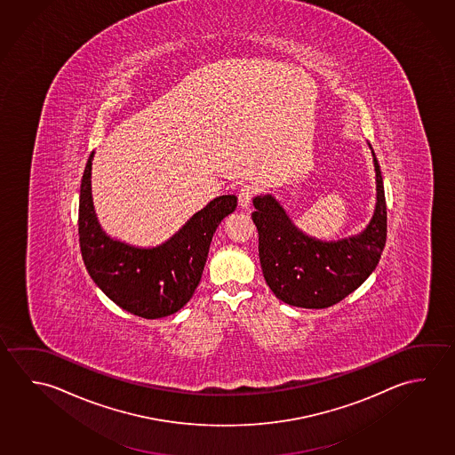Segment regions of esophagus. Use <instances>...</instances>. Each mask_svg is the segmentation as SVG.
<instances>
[{
	"instance_id": "esophagus-1",
	"label": "esophagus",
	"mask_w": 455,
	"mask_h": 455,
	"mask_svg": "<svg viewBox=\"0 0 455 455\" xmlns=\"http://www.w3.org/2000/svg\"><path fill=\"white\" fill-rule=\"evenodd\" d=\"M254 198V188L251 185L241 187L238 193V204L241 209H247L251 206V201Z\"/></svg>"
}]
</instances>
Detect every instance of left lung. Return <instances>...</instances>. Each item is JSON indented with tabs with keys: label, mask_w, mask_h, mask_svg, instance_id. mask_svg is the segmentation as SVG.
<instances>
[{
	"label": "left lung",
	"mask_w": 455,
	"mask_h": 455,
	"mask_svg": "<svg viewBox=\"0 0 455 455\" xmlns=\"http://www.w3.org/2000/svg\"><path fill=\"white\" fill-rule=\"evenodd\" d=\"M372 158L374 216L364 230L348 238H313L292 224L275 196L260 195L252 200L263 278L279 300L302 308H327L358 289L375 270L387 241V204L374 152Z\"/></svg>",
	"instance_id": "obj_1"
}]
</instances>
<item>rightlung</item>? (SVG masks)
Here are the masks:
<instances>
[{"mask_svg":"<svg viewBox=\"0 0 455 455\" xmlns=\"http://www.w3.org/2000/svg\"><path fill=\"white\" fill-rule=\"evenodd\" d=\"M91 153L80 190L78 235L86 270L110 300L147 319L180 310L200 284L217 227L236 209L238 198L224 195L206 204L160 246L137 247L108 236L97 220Z\"/></svg>","mask_w":455,"mask_h":455,"instance_id":"1","label":"right lung"}]
</instances>
